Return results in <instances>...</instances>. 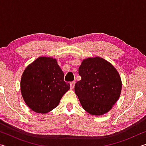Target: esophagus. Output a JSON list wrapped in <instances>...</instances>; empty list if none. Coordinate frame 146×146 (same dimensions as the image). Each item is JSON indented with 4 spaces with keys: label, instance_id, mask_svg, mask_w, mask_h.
I'll return each mask as SVG.
<instances>
[{
    "label": "esophagus",
    "instance_id": "esophagus-1",
    "mask_svg": "<svg viewBox=\"0 0 146 146\" xmlns=\"http://www.w3.org/2000/svg\"><path fill=\"white\" fill-rule=\"evenodd\" d=\"M75 81L70 82V88H71V89H73L74 88V87H75Z\"/></svg>",
    "mask_w": 146,
    "mask_h": 146
}]
</instances>
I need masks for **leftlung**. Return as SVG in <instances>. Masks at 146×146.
Returning a JSON list of instances; mask_svg holds the SVG:
<instances>
[{
    "instance_id": "left-lung-1",
    "label": "left lung",
    "mask_w": 146,
    "mask_h": 146,
    "mask_svg": "<svg viewBox=\"0 0 146 146\" xmlns=\"http://www.w3.org/2000/svg\"><path fill=\"white\" fill-rule=\"evenodd\" d=\"M81 80L75 91L88 113L101 115L108 112L119 98L122 82L117 70L100 57L84 60L78 69Z\"/></svg>"
}]
</instances>
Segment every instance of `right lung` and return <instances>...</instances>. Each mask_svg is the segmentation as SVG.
Returning <instances> with one entry per match:
<instances>
[{
    "label": "right lung",
    "mask_w": 146,
    "mask_h": 146,
    "mask_svg": "<svg viewBox=\"0 0 146 146\" xmlns=\"http://www.w3.org/2000/svg\"><path fill=\"white\" fill-rule=\"evenodd\" d=\"M55 58L39 57L27 67L21 82V93L28 107L38 113H47L58 105L70 89Z\"/></svg>",
    "instance_id": "1"
}]
</instances>
